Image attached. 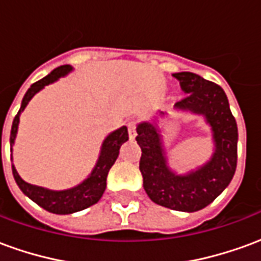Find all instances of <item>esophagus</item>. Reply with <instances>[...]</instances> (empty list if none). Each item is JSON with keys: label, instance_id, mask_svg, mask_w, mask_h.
I'll list each match as a JSON object with an SVG mask.
<instances>
[{"label": "esophagus", "instance_id": "1", "mask_svg": "<svg viewBox=\"0 0 261 261\" xmlns=\"http://www.w3.org/2000/svg\"><path fill=\"white\" fill-rule=\"evenodd\" d=\"M137 136L136 133V127L131 124V123H128V137H130V140H134Z\"/></svg>", "mask_w": 261, "mask_h": 261}]
</instances>
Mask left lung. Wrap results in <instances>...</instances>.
I'll use <instances>...</instances> for the list:
<instances>
[{"instance_id":"obj_1","label":"left lung","mask_w":261,"mask_h":261,"mask_svg":"<svg viewBox=\"0 0 261 261\" xmlns=\"http://www.w3.org/2000/svg\"><path fill=\"white\" fill-rule=\"evenodd\" d=\"M186 93L175 105L176 112L202 117L211 130L214 152L207 162L185 173L170 168L159 120L168 117L162 112L151 120L137 123V142L141 148L140 170L144 190L155 204L194 213L224 192L232 180L238 161V125L232 116L224 89L193 72H176Z\"/></svg>"}]
</instances>
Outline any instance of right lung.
Listing matches in <instances>:
<instances>
[{
    "label": "right lung",
    "instance_id": "1",
    "mask_svg": "<svg viewBox=\"0 0 261 261\" xmlns=\"http://www.w3.org/2000/svg\"><path fill=\"white\" fill-rule=\"evenodd\" d=\"M71 65H61L59 68L53 69L47 76H44L43 80L37 81L28 89L25 96L20 103V109L18 114L15 116L12 128H11V152L14 147L16 134H18V127H19V117L20 113L25 110L28 103L31 102L32 97L36 95L37 92H40L44 86L53 84L60 78H63L65 75H68L72 71ZM128 140V131L127 127L123 125L113 133H110L102 142L100 152L97 156V161L92 172L88 175L86 179L81 181L80 185L65 189V190H50L46 187L36 186L25 181L19 176V173L15 169V165H12V173H14L15 181L19 186L22 193L31 198L32 201H35L37 205L44 208L46 211L53 214H60V215H67V214L78 213L85 208L91 207L93 204H96L103 193L106 190V179L110 168L113 166L116 159L119 156V151L121 145ZM0 151H1V141H0ZM12 159V158H11Z\"/></svg>",
    "mask_w": 261,
    "mask_h": 261
}]
</instances>
